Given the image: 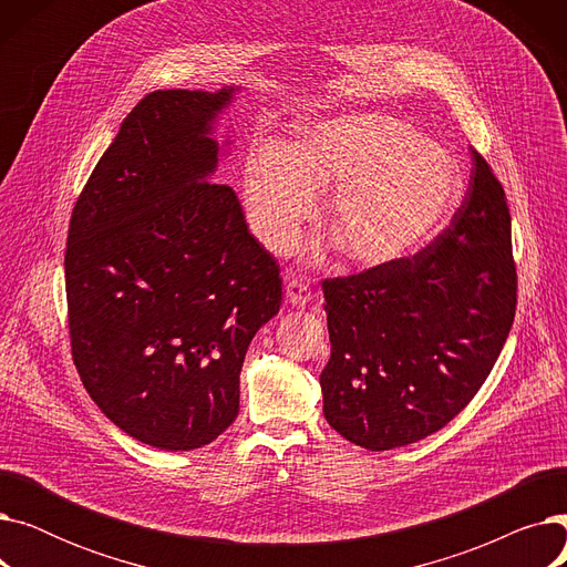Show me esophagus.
I'll use <instances>...</instances> for the list:
<instances>
[{"mask_svg": "<svg viewBox=\"0 0 567 567\" xmlns=\"http://www.w3.org/2000/svg\"><path fill=\"white\" fill-rule=\"evenodd\" d=\"M285 289H287V301L296 308H303L306 303L312 301V285L306 278H291Z\"/></svg>", "mask_w": 567, "mask_h": 567, "instance_id": "esophagus-1", "label": "esophagus"}]
</instances>
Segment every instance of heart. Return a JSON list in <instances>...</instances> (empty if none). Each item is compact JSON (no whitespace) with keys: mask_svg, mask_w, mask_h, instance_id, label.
<instances>
[{"mask_svg":"<svg viewBox=\"0 0 567 567\" xmlns=\"http://www.w3.org/2000/svg\"><path fill=\"white\" fill-rule=\"evenodd\" d=\"M338 186L326 229L342 257L377 268L419 250L462 197V174L443 146L379 112L340 114L303 126L291 146H264L246 165L255 234L287 248L317 208V190Z\"/></svg>","mask_w":567,"mask_h":567,"instance_id":"obj_1","label":"heart"}]
</instances>
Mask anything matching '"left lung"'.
<instances>
[{"instance_id":"1","label":"left lung","mask_w":567,"mask_h":567,"mask_svg":"<svg viewBox=\"0 0 567 567\" xmlns=\"http://www.w3.org/2000/svg\"><path fill=\"white\" fill-rule=\"evenodd\" d=\"M451 225L413 257L323 280L331 359L323 415L347 441L391 451L421 441L481 391L511 333L517 268L511 212L471 146Z\"/></svg>"}]
</instances>
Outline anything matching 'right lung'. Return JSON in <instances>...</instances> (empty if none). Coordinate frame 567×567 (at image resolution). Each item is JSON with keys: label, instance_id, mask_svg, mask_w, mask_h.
<instances>
[{"label": "right lung", "instance_id": "obj_1", "mask_svg": "<svg viewBox=\"0 0 567 567\" xmlns=\"http://www.w3.org/2000/svg\"><path fill=\"white\" fill-rule=\"evenodd\" d=\"M234 86L144 96L84 184L66 238L69 336L86 393L128 436L193 451L238 415L250 340L278 315L280 266L241 202L206 182Z\"/></svg>", "mask_w": 567, "mask_h": 567}]
</instances>
